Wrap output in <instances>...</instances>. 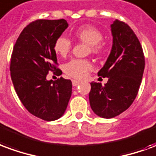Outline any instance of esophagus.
<instances>
[{
  "label": "esophagus",
  "instance_id": "obj_1",
  "mask_svg": "<svg viewBox=\"0 0 156 156\" xmlns=\"http://www.w3.org/2000/svg\"><path fill=\"white\" fill-rule=\"evenodd\" d=\"M73 83V86H78V84H80V82L79 81H77V80H73L72 81Z\"/></svg>",
  "mask_w": 156,
  "mask_h": 156
}]
</instances>
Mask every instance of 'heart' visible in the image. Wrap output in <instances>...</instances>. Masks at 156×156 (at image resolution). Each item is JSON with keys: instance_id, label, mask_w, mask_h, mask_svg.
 I'll use <instances>...</instances> for the list:
<instances>
[{"instance_id": "1", "label": "heart", "mask_w": 156, "mask_h": 156, "mask_svg": "<svg viewBox=\"0 0 156 156\" xmlns=\"http://www.w3.org/2000/svg\"><path fill=\"white\" fill-rule=\"evenodd\" d=\"M75 39L82 43L88 44V51L94 55L100 54L103 49L101 40L103 34L98 29L92 25H83L78 28L73 33ZM72 48V42L67 37L61 35L58 37L54 44L56 54L65 57ZM64 72L68 76L76 79H82L87 75L92 69V64L87 59L73 58L64 65Z\"/></svg>"}]
</instances>
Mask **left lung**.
<instances>
[{
  "label": "left lung",
  "instance_id": "8db88e82",
  "mask_svg": "<svg viewBox=\"0 0 156 156\" xmlns=\"http://www.w3.org/2000/svg\"><path fill=\"white\" fill-rule=\"evenodd\" d=\"M113 44L98 76L108 78L104 86L91 83L90 106L102 118H112L128 109L136 97L145 69L142 47L134 31L116 20L111 25Z\"/></svg>",
  "mask_w": 156,
  "mask_h": 156
}]
</instances>
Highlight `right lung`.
I'll return each mask as SVG.
<instances>
[{"mask_svg":"<svg viewBox=\"0 0 156 156\" xmlns=\"http://www.w3.org/2000/svg\"><path fill=\"white\" fill-rule=\"evenodd\" d=\"M64 19L37 20L18 37L10 58V77L22 104L47 122L60 118L72 94V82L61 77L46 79L49 71L60 75L54 44L68 27Z\"/></svg>","mask_w":156,"mask_h":156,"instance_id":"1","label":"right lung"}]
</instances>
